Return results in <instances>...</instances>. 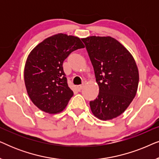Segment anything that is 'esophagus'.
<instances>
[{
  "label": "esophagus",
  "instance_id": "34e87169",
  "mask_svg": "<svg viewBox=\"0 0 159 159\" xmlns=\"http://www.w3.org/2000/svg\"><path fill=\"white\" fill-rule=\"evenodd\" d=\"M83 87H84V84H80V85H78V86L77 87V90H79V91H80V90H82V88H83Z\"/></svg>",
  "mask_w": 159,
  "mask_h": 159
}]
</instances>
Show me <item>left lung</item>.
<instances>
[{
    "label": "left lung",
    "instance_id": "1",
    "mask_svg": "<svg viewBox=\"0 0 159 159\" xmlns=\"http://www.w3.org/2000/svg\"><path fill=\"white\" fill-rule=\"evenodd\" d=\"M99 86L98 98L90 102L93 115L110 120L127 109L137 93L138 69L132 54L111 37L82 38Z\"/></svg>",
    "mask_w": 159,
    "mask_h": 159
}]
</instances>
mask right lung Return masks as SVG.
<instances>
[{"label": "right lung", "instance_id": "right-lung-1", "mask_svg": "<svg viewBox=\"0 0 159 159\" xmlns=\"http://www.w3.org/2000/svg\"><path fill=\"white\" fill-rule=\"evenodd\" d=\"M84 48L77 37L59 33L45 39L30 52L24 77L27 94L39 109L58 114L66 108L74 93L63 62L71 52Z\"/></svg>", "mask_w": 159, "mask_h": 159}]
</instances>
